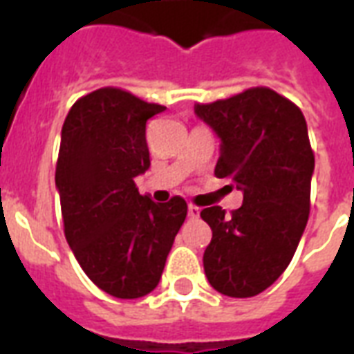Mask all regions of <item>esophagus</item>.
I'll return each instance as SVG.
<instances>
[{"label":"esophagus","instance_id":"esophagus-1","mask_svg":"<svg viewBox=\"0 0 354 354\" xmlns=\"http://www.w3.org/2000/svg\"><path fill=\"white\" fill-rule=\"evenodd\" d=\"M187 212H189V217H193V219H195V217H198V215H201V207L195 206V204H189Z\"/></svg>","mask_w":354,"mask_h":354}]
</instances>
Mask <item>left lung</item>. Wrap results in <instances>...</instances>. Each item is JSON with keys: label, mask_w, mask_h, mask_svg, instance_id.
Instances as JSON below:
<instances>
[{"label": "left lung", "mask_w": 354, "mask_h": 354, "mask_svg": "<svg viewBox=\"0 0 354 354\" xmlns=\"http://www.w3.org/2000/svg\"><path fill=\"white\" fill-rule=\"evenodd\" d=\"M195 113L223 141L215 176L243 193L234 212H201L213 232L204 271L223 295L254 297L284 273L308 223L314 150L306 120L269 87L195 104Z\"/></svg>", "instance_id": "8db88e82"}]
</instances>
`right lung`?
Instances as JSON below:
<instances>
[{"instance_id": "add662e5", "label": "right lung", "mask_w": 354, "mask_h": 354, "mask_svg": "<svg viewBox=\"0 0 354 354\" xmlns=\"http://www.w3.org/2000/svg\"><path fill=\"white\" fill-rule=\"evenodd\" d=\"M165 111L118 87L81 96L64 118L55 185L64 236L88 279L117 299L159 284L187 202H153L135 187L150 167L147 120Z\"/></svg>"}]
</instances>
